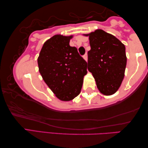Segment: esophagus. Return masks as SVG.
I'll return each instance as SVG.
<instances>
[{
	"instance_id": "1",
	"label": "esophagus",
	"mask_w": 148,
	"mask_h": 148,
	"mask_svg": "<svg viewBox=\"0 0 148 148\" xmlns=\"http://www.w3.org/2000/svg\"><path fill=\"white\" fill-rule=\"evenodd\" d=\"M83 58L84 59L85 61L87 62V60H88V56H87V54H85L83 56Z\"/></svg>"
}]
</instances>
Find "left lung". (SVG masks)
<instances>
[{
	"label": "left lung",
	"mask_w": 148,
	"mask_h": 148,
	"mask_svg": "<svg viewBox=\"0 0 148 148\" xmlns=\"http://www.w3.org/2000/svg\"><path fill=\"white\" fill-rule=\"evenodd\" d=\"M83 35L89 37L88 69L103 95L115 94L124 79L127 65L125 47L111 34L101 29Z\"/></svg>",
	"instance_id": "8db88e82"
}]
</instances>
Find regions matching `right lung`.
Returning a JSON list of instances; mask_svg holds the SVG:
<instances>
[{"mask_svg":"<svg viewBox=\"0 0 148 148\" xmlns=\"http://www.w3.org/2000/svg\"><path fill=\"white\" fill-rule=\"evenodd\" d=\"M73 36L54 35L43 45L37 62L43 80L56 96L62 101H70L81 92L87 63L70 47Z\"/></svg>","mask_w":148,"mask_h":148,"instance_id":"1","label":"right lung"}]
</instances>
